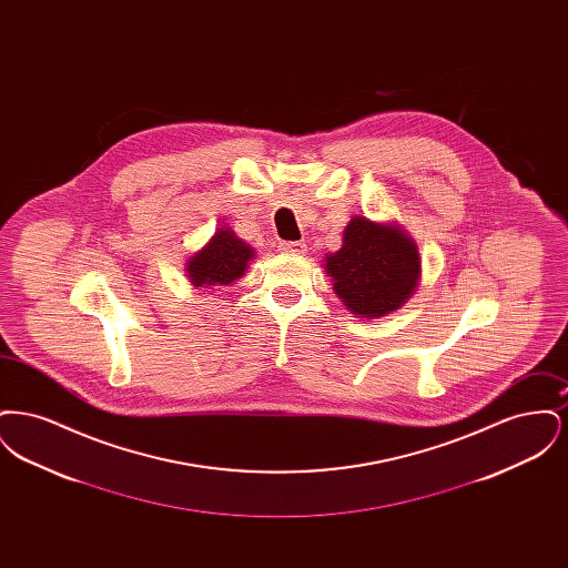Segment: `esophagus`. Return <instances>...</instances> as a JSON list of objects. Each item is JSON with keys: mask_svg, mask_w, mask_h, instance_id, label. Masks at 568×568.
Returning a JSON list of instances; mask_svg holds the SVG:
<instances>
[{"mask_svg": "<svg viewBox=\"0 0 568 568\" xmlns=\"http://www.w3.org/2000/svg\"><path fill=\"white\" fill-rule=\"evenodd\" d=\"M278 248H281L283 253H290V255H302V253H306V244L302 243V241L281 243L278 244Z\"/></svg>", "mask_w": 568, "mask_h": 568, "instance_id": "1", "label": "esophagus"}]
</instances>
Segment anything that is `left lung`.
Listing matches in <instances>:
<instances>
[{
	"label": "left lung",
	"mask_w": 568,
	"mask_h": 568,
	"mask_svg": "<svg viewBox=\"0 0 568 568\" xmlns=\"http://www.w3.org/2000/svg\"><path fill=\"white\" fill-rule=\"evenodd\" d=\"M325 271L353 315L375 320L400 308L415 292L419 255L403 230L353 216L343 246L325 257Z\"/></svg>",
	"instance_id": "left-lung-1"
}]
</instances>
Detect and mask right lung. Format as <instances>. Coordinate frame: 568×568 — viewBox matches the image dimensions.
Masks as SVG:
<instances>
[{
	"mask_svg": "<svg viewBox=\"0 0 568 568\" xmlns=\"http://www.w3.org/2000/svg\"><path fill=\"white\" fill-rule=\"evenodd\" d=\"M251 257L248 244L239 241L230 230H219L213 241L191 257L187 274L195 287L230 285L243 276Z\"/></svg>",
	"mask_w": 568,
	"mask_h": 568,
	"instance_id": "obj_1",
	"label": "right lung"
}]
</instances>
